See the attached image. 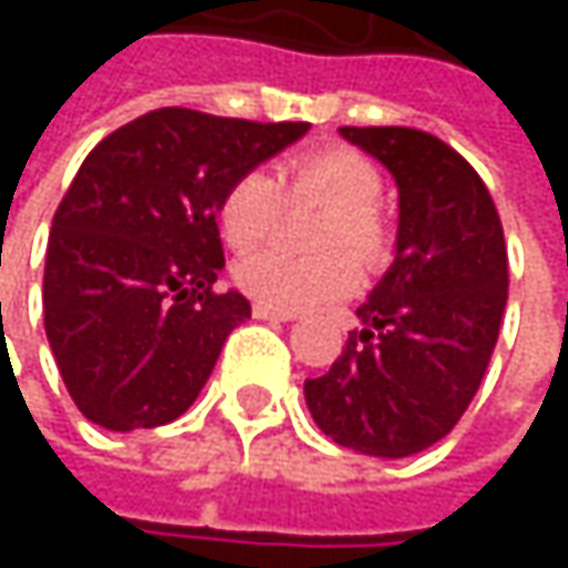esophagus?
I'll return each instance as SVG.
<instances>
[{
    "instance_id": "1",
    "label": "esophagus",
    "mask_w": 568,
    "mask_h": 568,
    "mask_svg": "<svg viewBox=\"0 0 568 568\" xmlns=\"http://www.w3.org/2000/svg\"><path fill=\"white\" fill-rule=\"evenodd\" d=\"M253 315L263 318V322H292L295 318V312H283V308H273V305H263V302L253 305Z\"/></svg>"
}]
</instances>
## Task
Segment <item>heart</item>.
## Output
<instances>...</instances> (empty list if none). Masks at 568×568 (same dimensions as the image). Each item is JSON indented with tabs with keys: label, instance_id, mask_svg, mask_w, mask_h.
I'll use <instances>...</instances> for the list:
<instances>
[{
	"label": "heart",
	"instance_id": "1",
	"mask_svg": "<svg viewBox=\"0 0 568 568\" xmlns=\"http://www.w3.org/2000/svg\"><path fill=\"white\" fill-rule=\"evenodd\" d=\"M382 190L385 180L372 158L355 148H322L283 164L280 183L266 171L240 173L226 186L216 220L223 240L243 253L270 240L283 213V196L292 203L315 200L328 206L315 246H348L358 260L375 263L385 243L382 216L375 210ZM233 276L250 298L283 312H298L348 295L358 285V266L348 253L295 260L276 250H260L243 256Z\"/></svg>",
	"mask_w": 568,
	"mask_h": 568
}]
</instances>
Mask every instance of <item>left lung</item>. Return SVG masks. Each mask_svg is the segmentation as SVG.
Returning a JSON list of instances; mask_svg holds the SVG:
<instances>
[{"instance_id": "obj_1", "label": "left lung", "mask_w": 568, "mask_h": 568, "mask_svg": "<svg viewBox=\"0 0 568 568\" xmlns=\"http://www.w3.org/2000/svg\"><path fill=\"white\" fill-rule=\"evenodd\" d=\"M338 134L395 176V263L305 404L335 444L397 460L447 437L477 395L507 308V243L484 180L434 134Z\"/></svg>"}]
</instances>
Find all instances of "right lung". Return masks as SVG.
Wrapping results in <instances>:
<instances>
[{
  "mask_svg": "<svg viewBox=\"0 0 568 568\" xmlns=\"http://www.w3.org/2000/svg\"><path fill=\"white\" fill-rule=\"evenodd\" d=\"M308 131L190 108L108 134L58 203L45 253V335L78 410L108 430L161 427L203 392L226 335L250 318L223 270L226 186Z\"/></svg>",
  "mask_w": 568,
  "mask_h": 568,
  "instance_id": "add662e5",
  "label": "right lung"
}]
</instances>
